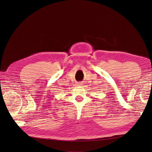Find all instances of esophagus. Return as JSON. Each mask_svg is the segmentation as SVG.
Instances as JSON below:
<instances>
[{"instance_id": "1", "label": "esophagus", "mask_w": 152, "mask_h": 152, "mask_svg": "<svg viewBox=\"0 0 152 152\" xmlns=\"http://www.w3.org/2000/svg\"><path fill=\"white\" fill-rule=\"evenodd\" d=\"M78 86H83V84H82V82H78Z\"/></svg>"}]
</instances>
